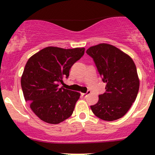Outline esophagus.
<instances>
[{
	"instance_id": "1",
	"label": "esophagus",
	"mask_w": 155,
	"mask_h": 155,
	"mask_svg": "<svg viewBox=\"0 0 155 155\" xmlns=\"http://www.w3.org/2000/svg\"><path fill=\"white\" fill-rule=\"evenodd\" d=\"M91 93V92L90 91V90H88L87 92V93H81V95L83 96V97H86L88 95H90V94Z\"/></svg>"
}]
</instances>
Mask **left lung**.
I'll use <instances>...</instances> for the list:
<instances>
[{
    "instance_id": "left-lung-1",
    "label": "left lung",
    "mask_w": 155,
    "mask_h": 155,
    "mask_svg": "<svg viewBox=\"0 0 155 155\" xmlns=\"http://www.w3.org/2000/svg\"><path fill=\"white\" fill-rule=\"evenodd\" d=\"M93 58L106 92L91 109L105 121H114L126 114L136 101L139 90V78L132 58L114 46L99 44L87 50Z\"/></svg>"
}]
</instances>
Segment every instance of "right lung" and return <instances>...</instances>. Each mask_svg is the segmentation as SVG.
Masks as SVG:
<instances>
[{"mask_svg":"<svg viewBox=\"0 0 155 155\" xmlns=\"http://www.w3.org/2000/svg\"><path fill=\"white\" fill-rule=\"evenodd\" d=\"M85 49L47 47L31 56L22 77L25 100L40 120L59 124L72 115L80 93L60 84L68 78L71 68L84 54Z\"/></svg>","mask_w":155,"mask_h":155,"instance_id":"add662e5","label":"right lung"}]
</instances>
